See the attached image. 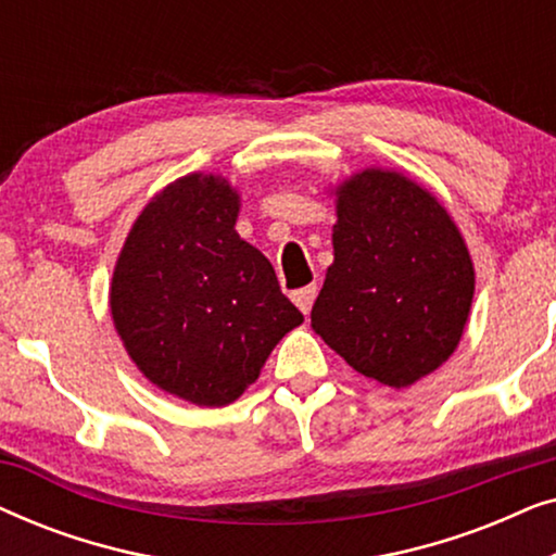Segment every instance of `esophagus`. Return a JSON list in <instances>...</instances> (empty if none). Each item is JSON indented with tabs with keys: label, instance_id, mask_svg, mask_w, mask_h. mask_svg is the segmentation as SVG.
Listing matches in <instances>:
<instances>
[{
	"label": "esophagus",
	"instance_id": "1",
	"mask_svg": "<svg viewBox=\"0 0 556 556\" xmlns=\"http://www.w3.org/2000/svg\"><path fill=\"white\" fill-rule=\"evenodd\" d=\"M316 295H318V286H316V283H311V286H303V288H299V291H293V293H291V299H293L295 306H299V308L303 311V314H308L311 306H314Z\"/></svg>",
	"mask_w": 556,
	"mask_h": 556
}]
</instances>
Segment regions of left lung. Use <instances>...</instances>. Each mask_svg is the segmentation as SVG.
<instances>
[{
  "mask_svg": "<svg viewBox=\"0 0 556 556\" xmlns=\"http://www.w3.org/2000/svg\"><path fill=\"white\" fill-rule=\"evenodd\" d=\"M333 263L311 326L359 375L407 387L458 346L473 263L443 204L394 172L339 187Z\"/></svg>",
  "mask_w": 556,
  "mask_h": 556,
  "instance_id": "1",
  "label": "left lung"
}]
</instances>
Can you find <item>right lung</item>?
Returning a JSON list of instances; mask_svg holds the SVG:
<instances>
[{"label":"right lung","instance_id":"right-lung-1","mask_svg":"<svg viewBox=\"0 0 556 556\" xmlns=\"http://www.w3.org/2000/svg\"><path fill=\"white\" fill-rule=\"evenodd\" d=\"M238 207L223 177L174 181L136 219L113 270L126 352L156 387L200 407L238 400L303 321L268 257L235 232Z\"/></svg>","mask_w":556,"mask_h":556}]
</instances>
